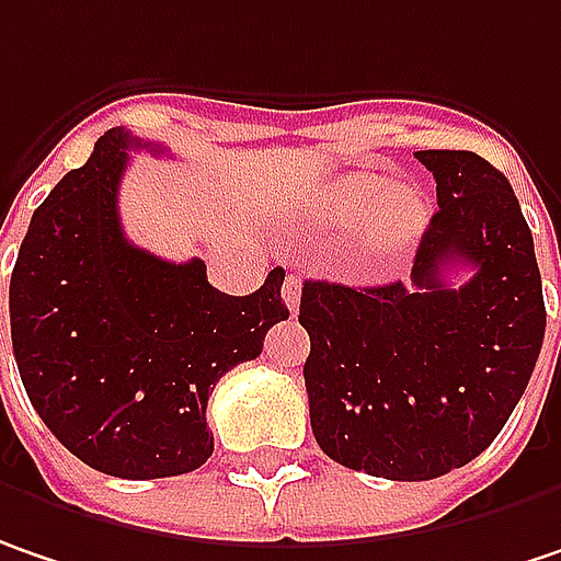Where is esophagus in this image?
<instances>
[{"mask_svg": "<svg viewBox=\"0 0 561 561\" xmlns=\"http://www.w3.org/2000/svg\"><path fill=\"white\" fill-rule=\"evenodd\" d=\"M282 301L288 311H298V305H301V276L298 273H288L282 282Z\"/></svg>", "mask_w": 561, "mask_h": 561, "instance_id": "esophagus-1", "label": "esophagus"}]
</instances>
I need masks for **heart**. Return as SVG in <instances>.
<instances>
[{"instance_id": "b5f03b06", "label": "heart", "mask_w": 561, "mask_h": 561, "mask_svg": "<svg viewBox=\"0 0 561 561\" xmlns=\"http://www.w3.org/2000/svg\"><path fill=\"white\" fill-rule=\"evenodd\" d=\"M428 196L415 186H397L375 171H352L323 186L313 199V218L333 231H365L375 260L403 256L428 225Z\"/></svg>"}]
</instances>
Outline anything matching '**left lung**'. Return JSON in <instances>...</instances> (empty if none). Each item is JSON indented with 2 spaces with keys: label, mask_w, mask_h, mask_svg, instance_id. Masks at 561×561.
I'll return each mask as SVG.
<instances>
[{
  "label": "left lung",
  "mask_w": 561,
  "mask_h": 561,
  "mask_svg": "<svg viewBox=\"0 0 561 561\" xmlns=\"http://www.w3.org/2000/svg\"><path fill=\"white\" fill-rule=\"evenodd\" d=\"M415 158L438 183L412 285L305 282V387L320 450L368 477L422 482L505 428L546 333L534 238L508 178L477 151ZM470 268L471 279L446 276Z\"/></svg>",
  "instance_id": "8db88e82"
}]
</instances>
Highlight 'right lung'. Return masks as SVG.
<instances>
[{
  "mask_svg": "<svg viewBox=\"0 0 561 561\" xmlns=\"http://www.w3.org/2000/svg\"><path fill=\"white\" fill-rule=\"evenodd\" d=\"M129 149L149 146L104 133L37 206L9 285L12 348L31 407L82 463L119 479L181 477L213 457L218 378L256 358L288 317L285 273L238 298L213 288L196 256L168 263L133 248L116 213Z\"/></svg>",
  "mask_w": 561,
  "mask_h": 561,
  "instance_id": "obj_1",
  "label": "right lung"
}]
</instances>
